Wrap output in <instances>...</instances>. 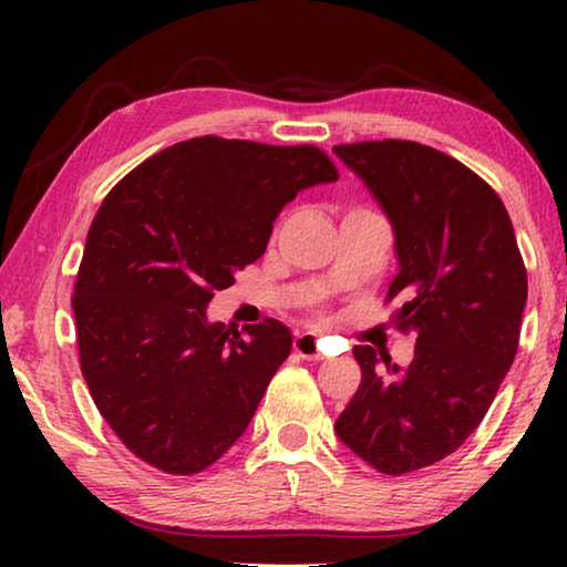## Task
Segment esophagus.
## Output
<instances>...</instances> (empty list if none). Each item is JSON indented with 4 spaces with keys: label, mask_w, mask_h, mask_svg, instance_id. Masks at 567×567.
Wrapping results in <instances>:
<instances>
[{
    "label": "esophagus",
    "mask_w": 567,
    "mask_h": 567,
    "mask_svg": "<svg viewBox=\"0 0 567 567\" xmlns=\"http://www.w3.org/2000/svg\"><path fill=\"white\" fill-rule=\"evenodd\" d=\"M295 352L305 360H322V350H320V340L318 334L312 332H297L295 334Z\"/></svg>",
    "instance_id": "obj_1"
}]
</instances>
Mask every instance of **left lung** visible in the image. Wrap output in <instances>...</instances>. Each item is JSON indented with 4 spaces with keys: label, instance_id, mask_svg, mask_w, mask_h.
Wrapping results in <instances>:
<instances>
[{
    "label": "left lung",
    "instance_id": "left-lung-1",
    "mask_svg": "<svg viewBox=\"0 0 567 567\" xmlns=\"http://www.w3.org/2000/svg\"><path fill=\"white\" fill-rule=\"evenodd\" d=\"M395 233L388 302L417 334L405 370L370 344L362 382L334 422L354 455L385 475L427 467L465 443L511 370L527 272L503 199L463 162L408 140L332 147Z\"/></svg>",
    "mask_w": 567,
    "mask_h": 567
}]
</instances>
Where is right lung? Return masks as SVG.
Returning a JSON list of instances; mask_svg holds the SVG:
<instances>
[{"label":"right lung","mask_w":567,"mask_h":567,"mask_svg":"<svg viewBox=\"0 0 567 567\" xmlns=\"http://www.w3.org/2000/svg\"><path fill=\"white\" fill-rule=\"evenodd\" d=\"M334 179L312 145L195 137L104 197L72 297L80 364L114 435L152 467L199 473L247 430L292 334L267 318L243 338L207 305L260 260L297 192Z\"/></svg>","instance_id":"1"}]
</instances>
